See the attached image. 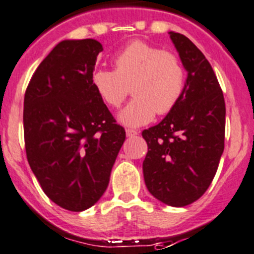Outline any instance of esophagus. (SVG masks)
I'll use <instances>...</instances> for the list:
<instances>
[{
  "label": "esophagus",
  "mask_w": 254,
  "mask_h": 254,
  "mask_svg": "<svg viewBox=\"0 0 254 254\" xmlns=\"http://www.w3.org/2000/svg\"><path fill=\"white\" fill-rule=\"evenodd\" d=\"M125 132H127V137H134V136H136L137 134H139V132H137L136 130H134V129H127V130H125Z\"/></svg>",
  "instance_id": "1"
}]
</instances>
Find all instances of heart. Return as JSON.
I'll use <instances>...</instances> for the list:
<instances>
[{
	"instance_id": "obj_1",
	"label": "heart",
	"mask_w": 254,
	"mask_h": 254,
	"mask_svg": "<svg viewBox=\"0 0 254 254\" xmlns=\"http://www.w3.org/2000/svg\"><path fill=\"white\" fill-rule=\"evenodd\" d=\"M115 70L99 67L92 73V84L103 102L113 108L129 94L132 101L119 113L120 123L140 127L157 114H167L181 99L186 71L176 54L143 42H132L114 58Z\"/></svg>"
}]
</instances>
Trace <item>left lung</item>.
<instances>
[{
    "label": "left lung",
    "instance_id": "left-lung-1",
    "mask_svg": "<svg viewBox=\"0 0 254 254\" xmlns=\"http://www.w3.org/2000/svg\"><path fill=\"white\" fill-rule=\"evenodd\" d=\"M188 72L183 93L165 119L142 131L148 191L171 206L198 200L214 179L225 141V99L204 54L186 35L170 32Z\"/></svg>",
    "mask_w": 254,
    "mask_h": 254
}]
</instances>
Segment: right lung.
<instances>
[{"mask_svg":"<svg viewBox=\"0 0 254 254\" xmlns=\"http://www.w3.org/2000/svg\"><path fill=\"white\" fill-rule=\"evenodd\" d=\"M102 50L94 39L63 40L38 66L24 96L28 162L49 199L70 211L101 199L125 141L92 84Z\"/></svg>","mask_w":254,"mask_h":254,"instance_id":"1","label":"right lung"}]
</instances>
